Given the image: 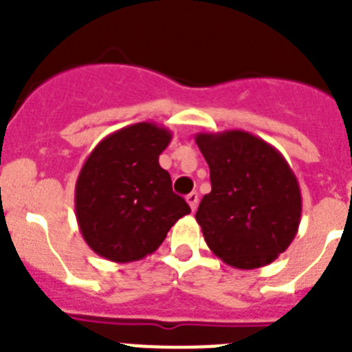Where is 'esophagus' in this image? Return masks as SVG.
<instances>
[{"instance_id": "1", "label": "esophagus", "mask_w": 352, "mask_h": 352, "mask_svg": "<svg viewBox=\"0 0 352 352\" xmlns=\"http://www.w3.org/2000/svg\"><path fill=\"white\" fill-rule=\"evenodd\" d=\"M197 201H199L197 192H190V194L186 195V203H188V206H190L192 211H195V208H197Z\"/></svg>"}]
</instances>
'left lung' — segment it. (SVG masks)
I'll use <instances>...</instances> for the list:
<instances>
[{
  "label": "left lung",
  "instance_id": "1",
  "mask_svg": "<svg viewBox=\"0 0 352 352\" xmlns=\"http://www.w3.org/2000/svg\"><path fill=\"white\" fill-rule=\"evenodd\" d=\"M210 166L211 192L195 220L208 247L232 268L273 263L296 236L300 183L284 155L245 130L195 133Z\"/></svg>",
  "mask_w": 352,
  "mask_h": 352
}]
</instances>
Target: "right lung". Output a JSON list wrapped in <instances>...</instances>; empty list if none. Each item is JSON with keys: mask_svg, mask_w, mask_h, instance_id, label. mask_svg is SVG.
<instances>
[{"mask_svg": "<svg viewBox=\"0 0 352 352\" xmlns=\"http://www.w3.org/2000/svg\"><path fill=\"white\" fill-rule=\"evenodd\" d=\"M173 133L142 121L109 133L88 155L76 183L80 234L95 254L133 263L153 254L170 227L190 213L158 164Z\"/></svg>", "mask_w": 352, "mask_h": 352, "instance_id": "right-lung-1", "label": "right lung"}]
</instances>
